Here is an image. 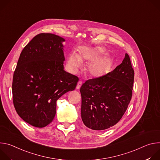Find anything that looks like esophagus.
I'll return each mask as SVG.
<instances>
[{
    "label": "esophagus",
    "instance_id": "esophagus-1",
    "mask_svg": "<svg viewBox=\"0 0 160 160\" xmlns=\"http://www.w3.org/2000/svg\"><path fill=\"white\" fill-rule=\"evenodd\" d=\"M82 81H79V82H78V83H77V87H76L77 89H80V87L82 86Z\"/></svg>",
    "mask_w": 160,
    "mask_h": 160
}]
</instances>
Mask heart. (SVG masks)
<instances>
[{
    "instance_id": "b5f03b06",
    "label": "heart",
    "mask_w": 160,
    "mask_h": 160,
    "mask_svg": "<svg viewBox=\"0 0 160 160\" xmlns=\"http://www.w3.org/2000/svg\"><path fill=\"white\" fill-rule=\"evenodd\" d=\"M104 49L102 47H82L80 53L71 52L67 57V66L73 73L78 72L82 66V61H89L87 66V71L90 77L100 78L108 72L110 61L106 56H101Z\"/></svg>"
}]
</instances>
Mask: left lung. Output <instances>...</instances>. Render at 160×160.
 I'll list each match as a JSON object with an SVG mask.
<instances>
[{
    "mask_svg": "<svg viewBox=\"0 0 160 160\" xmlns=\"http://www.w3.org/2000/svg\"><path fill=\"white\" fill-rule=\"evenodd\" d=\"M134 71L126 53L122 62L113 71L87 80L80 88L81 117L84 125L103 130L122 118L132 96Z\"/></svg>",
    "mask_w": 160,
    "mask_h": 160,
    "instance_id": "1",
    "label": "left lung"
}]
</instances>
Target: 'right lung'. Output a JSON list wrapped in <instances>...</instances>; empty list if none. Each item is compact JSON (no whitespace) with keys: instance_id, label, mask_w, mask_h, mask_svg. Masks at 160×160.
<instances>
[{"instance_id":"add662e5","label":"right lung","mask_w":160,"mask_h":160,"mask_svg":"<svg viewBox=\"0 0 160 160\" xmlns=\"http://www.w3.org/2000/svg\"><path fill=\"white\" fill-rule=\"evenodd\" d=\"M52 33H40L22 49L14 72L13 104L18 115L42 128L53 120L56 101L75 90L78 78L64 70L62 42Z\"/></svg>"}]
</instances>
